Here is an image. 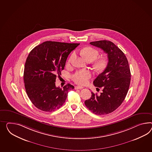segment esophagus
<instances>
[{"label":"esophagus","instance_id":"esophagus-1","mask_svg":"<svg viewBox=\"0 0 152 152\" xmlns=\"http://www.w3.org/2000/svg\"><path fill=\"white\" fill-rule=\"evenodd\" d=\"M83 88V87L82 86H75V89H82Z\"/></svg>","mask_w":152,"mask_h":152}]
</instances>
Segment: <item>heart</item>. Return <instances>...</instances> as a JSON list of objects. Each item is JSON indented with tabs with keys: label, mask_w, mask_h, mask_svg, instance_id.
Returning a JSON list of instances; mask_svg holds the SVG:
<instances>
[{
	"label": "heart",
	"mask_w": 152,
	"mask_h": 152,
	"mask_svg": "<svg viewBox=\"0 0 152 152\" xmlns=\"http://www.w3.org/2000/svg\"><path fill=\"white\" fill-rule=\"evenodd\" d=\"M81 54L88 62H93L99 57V53L96 50L91 47H86L80 51ZM75 57V53H72L68 59V62H72ZM106 65V61L104 59H100L96 61L94 66L98 70H101ZM91 77V73L89 70L86 69L77 70L73 75L72 79L75 83L79 85H86Z\"/></svg>",
	"instance_id": "heart-1"
}]
</instances>
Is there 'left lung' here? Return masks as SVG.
Here are the masks:
<instances>
[{
  "instance_id": "left-lung-1",
  "label": "left lung",
  "mask_w": 152,
  "mask_h": 152,
  "mask_svg": "<svg viewBox=\"0 0 152 152\" xmlns=\"http://www.w3.org/2000/svg\"><path fill=\"white\" fill-rule=\"evenodd\" d=\"M90 44L107 53L108 63L93 82L94 86L102 89V92L99 95L91 92L85 105L96 115H106L117 109L126 96L131 82L129 62L124 52L111 41L101 40Z\"/></svg>"
}]
</instances>
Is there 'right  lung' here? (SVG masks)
Segmentation results:
<instances>
[{
    "mask_svg": "<svg viewBox=\"0 0 152 152\" xmlns=\"http://www.w3.org/2000/svg\"><path fill=\"white\" fill-rule=\"evenodd\" d=\"M80 43L46 41L33 48L24 68L23 82L27 96L37 109L45 112L58 109L74 86L56 87L57 75H61L70 52Z\"/></svg>",
    "mask_w": 152,
    "mask_h": 152,
    "instance_id": "1",
    "label": "right lung"
}]
</instances>
